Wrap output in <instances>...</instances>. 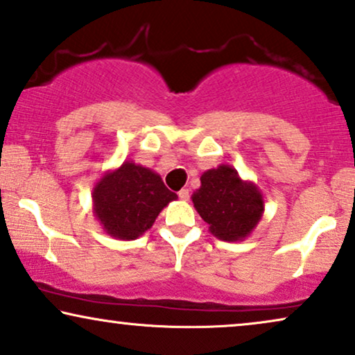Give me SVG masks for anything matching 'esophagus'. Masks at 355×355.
<instances>
[{
	"label": "esophagus",
	"mask_w": 355,
	"mask_h": 355,
	"mask_svg": "<svg viewBox=\"0 0 355 355\" xmlns=\"http://www.w3.org/2000/svg\"><path fill=\"white\" fill-rule=\"evenodd\" d=\"M178 196H179V199H181V200H189V197H191V192H189V189H181Z\"/></svg>",
	"instance_id": "34e87169"
}]
</instances>
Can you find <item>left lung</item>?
I'll list each match as a JSON object with an SVG mask.
<instances>
[{
  "instance_id": "8db88e82",
  "label": "left lung",
  "mask_w": 355,
  "mask_h": 355,
  "mask_svg": "<svg viewBox=\"0 0 355 355\" xmlns=\"http://www.w3.org/2000/svg\"><path fill=\"white\" fill-rule=\"evenodd\" d=\"M191 199L197 214L209 223V232L228 243L250 236L264 214L261 189L239 178L230 164L207 169Z\"/></svg>"
}]
</instances>
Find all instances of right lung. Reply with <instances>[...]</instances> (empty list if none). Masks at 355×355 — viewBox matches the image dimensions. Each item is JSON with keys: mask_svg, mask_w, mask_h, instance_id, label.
Returning a JSON list of instances; mask_svg holds the SVG:
<instances>
[{"mask_svg": "<svg viewBox=\"0 0 355 355\" xmlns=\"http://www.w3.org/2000/svg\"><path fill=\"white\" fill-rule=\"evenodd\" d=\"M178 196L164 186L158 173L123 161L109 169L93 187V210L109 236L132 241L153 227L159 211Z\"/></svg>", "mask_w": 355, "mask_h": 355, "instance_id": "1", "label": "right lung"}]
</instances>
